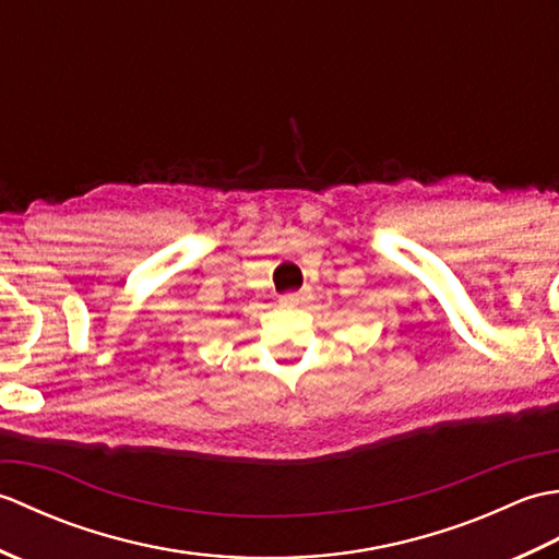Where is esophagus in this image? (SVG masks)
Listing matches in <instances>:
<instances>
[{"instance_id": "34e87169", "label": "esophagus", "mask_w": 559, "mask_h": 559, "mask_svg": "<svg viewBox=\"0 0 559 559\" xmlns=\"http://www.w3.org/2000/svg\"><path fill=\"white\" fill-rule=\"evenodd\" d=\"M310 298H312L310 290H298V293H286V295H283L281 302L283 305H290V307H302V305L310 302Z\"/></svg>"}]
</instances>
